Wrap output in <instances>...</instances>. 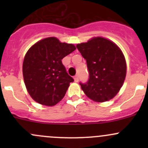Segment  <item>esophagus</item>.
<instances>
[{"instance_id": "obj_1", "label": "esophagus", "mask_w": 148, "mask_h": 148, "mask_svg": "<svg viewBox=\"0 0 148 148\" xmlns=\"http://www.w3.org/2000/svg\"><path fill=\"white\" fill-rule=\"evenodd\" d=\"M74 81L76 82H79V76L78 75H76L75 77H74Z\"/></svg>"}]
</instances>
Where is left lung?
I'll use <instances>...</instances> for the list:
<instances>
[{"mask_svg": "<svg viewBox=\"0 0 148 148\" xmlns=\"http://www.w3.org/2000/svg\"><path fill=\"white\" fill-rule=\"evenodd\" d=\"M77 48L86 59L89 74L86 83H79L85 95L98 102L112 99L126 77V62L120 48L102 37L77 44Z\"/></svg>", "mask_w": 148, "mask_h": 148, "instance_id": "left-lung-1", "label": "left lung"}]
</instances>
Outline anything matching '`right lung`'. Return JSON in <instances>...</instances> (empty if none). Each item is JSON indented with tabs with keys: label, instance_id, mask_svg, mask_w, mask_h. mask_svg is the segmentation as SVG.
Returning <instances> with one entry per match:
<instances>
[{
	"label": "right lung",
	"instance_id": "right-lung-1",
	"mask_svg": "<svg viewBox=\"0 0 148 148\" xmlns=\"http://www.w3.org/2000/svg\"><path fill=\"white\" fill-rule=\"evenodd\" d=\"M76 49L55 37L44 38L31 46L23 63V75L28 92L36 102L53 106L64 97L74 79L66 72L62 59Z\"/></svg>",
	"mask_w": 148,
	"mask_h": 148
}]
</instances>
